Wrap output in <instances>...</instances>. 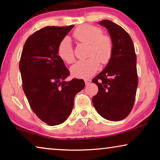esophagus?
Instances as JSON below:
<instances>
[{
	"mask_svg": "<svg viewBox=\"0 0 160 160\" xmlns=\"http://www.w3.org/2000/svg\"><path fill=\"white\" fill-rule=\"evenodd\" d=\"M84 82H85V84H90V83H91L92 80L89 79V78H87V79L84 80Z\"/></svg>",
	"mask_w": 160,
	"mask_h": 160,
	"instance_id": "34e87169",
	"label": "esophagus"
}]
</instances>
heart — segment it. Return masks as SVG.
<instances>
[{
  "label": "heart",
  "mask_w": 160,
  "mask_h": 160,
  "mask_svg": "<svg viewBox=\"0 0 160 160\" xmlns=\"http://www.w3.org/2000/svg\"><path fill=\"white\" fill-rule=\"evenodd\" d=\"M73 37L81 43L89 45L87 60L80 61L71 67L72 75L75 77L87 78L95 73L100 62L106 64L112 57L113 44L108 35L102 34L101 28L91 25H83L73 32ZM58 54L64 62L71 64L75 61L71 40L65 37L58 48Z\"/></svg>",
  "instance_id": "b5f03b06"
}]
</instances>
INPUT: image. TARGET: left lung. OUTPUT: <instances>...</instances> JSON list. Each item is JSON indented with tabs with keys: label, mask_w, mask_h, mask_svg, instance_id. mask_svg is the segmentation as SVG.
<instances>
[{
	"label": "left lung",
	"mask_w": 160,
	"mask_h": 160,
	"mask_svg": "<svg viewBox=\"0 0 160 160\" xmlns=\"http://www.w3.org/2000/svg\"><path fill=\"white\" fill-rule=\"evenodd\" d=\"M100 25L108 30L112 39V57L106 67L92 79L98 92L92 98L98 113L110 121L124 119L132 111L138 84L136 54L130 35L110 20Z\"/></svg>",
	"instance_id": "1"
}]
</instances>
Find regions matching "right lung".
<instances>
[{"label":"right lung","mask_w":160,"mask_h":160,"mask_svg":"<svg viewBox=\"0 0 160 160\" xmlns=\"http://www.w3.org/2000/svg\"><path fill=\"white\" fill-rule=\"evenodd\" d=\"M74 27L48 26L27 39L19 61L22 88L32 111L51 126L71 114L74 98L84 88L83 79H65L70 71L58 54L61 41Z\"/></svg>","instance_id":"right-lung-1"}]
</instances>
